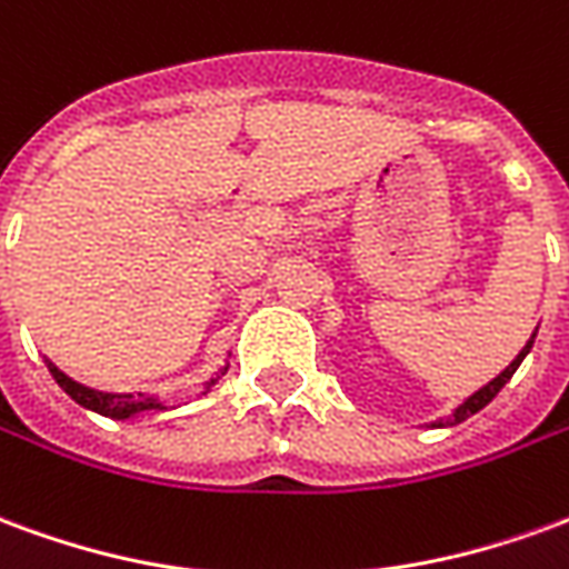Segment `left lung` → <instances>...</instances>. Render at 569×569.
<instances>
[{"mask_svg":"<svg viewBox=\"0 0 569 569\" xmlns=\"http://www.w3.org/2000/svg\"><path fill=\"white\" fill-rule=\"evenodd\" d=\"M533 338H537V332L530 335V341H527V345L521 347V353H518V357H515L512 362H509V366H506V369H502L500 375L493 378V381L485 383L481 390H476V393H472V396H469V399H466L463 406L453 408V415H448V418L436 420L432 427H457V423H463L466 418H472L476 411H481V408L488 406L490 399H493V396L500 393V390H502V387H506V383L512 381V375H515V371H518V366H521V359H525L527 353H530V347H533Z\"/></svg>","mask_w":569,"mask_h":569,"instance_id":"obj_1","label":"left lung"}]
</instances>
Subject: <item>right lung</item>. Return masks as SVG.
Masks as SVG:
<instances>
[{"instance_id":"add662e5","label":"right lung","mask_w":569,"mask_h":569,"mask_svg":"<svg viewBox=\"0 0 569 569\" xmlns=\"http://www.w3.org/2000/svg\"><path fill=\"white\" fill-rule=\"evenodd\" d=\"M48 369L54 375V381L63 387V393H69L81 408H88V411H97V415H103V418H116V420H124V418H137L142 411H167L158 396H146V393H100V390H91V387H84V383L72 381L69 375L57 369L54 362H48ZM224 369H219V375H224ZM219 375L207 383V390H210L212 383L219 381Z\"/></svg>"}]
</instances>
